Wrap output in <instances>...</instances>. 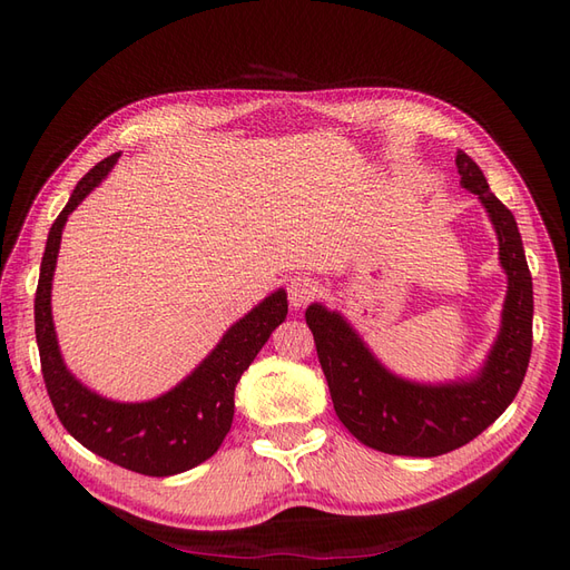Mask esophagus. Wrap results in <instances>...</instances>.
<instances>
[{"label":"esophagus","mask_w":570,"mask_h":570,"mask_svg":"<svg viewBox=\"0 0 570 570\" xmlns=\"http://www.w3.org/2000/svg\"><path fill=\"white\" fill-rule=\"evenodd\" d=\"M316 295H318V283L316 278H312V275H297V278H292L287 285V297L295 308L306 306Z\"/></svg>","instance_id":"1"}]
</instances>
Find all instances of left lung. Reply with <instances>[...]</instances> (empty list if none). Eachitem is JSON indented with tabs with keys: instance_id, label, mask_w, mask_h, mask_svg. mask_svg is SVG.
<instances>
[{
	"instance_id": "8db88e82",
	"label": "left lung",
	"mask_w": 570,
	"mask_h": 570,
	"mask_svg": "<svg viewBox=\"0 0 570 570\" xmlns=\"http://www.w3.org/2000/svg\"><path fill=\"white\" fill-rule=\"evenodd\" d=\"M461 185L485 206L509 275L502 333L488 364L469 383L416 385L377 364L340 314L306 308L321 368L342 425L371 450L396 456H440L475 440L519 394L532 350V278L519 226L465 151L456 154Z\"/></svg>"
}]
</instances>
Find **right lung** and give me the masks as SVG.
Returning <instances> with one entry per match:
<instances>
[{"label":"right lung","instance_id":"obj_1","mask_svg":"<svg viewBox=\"0 0 570 570\" xmlns=\"http://www.w3.org/2000/svg\"><path fill=\"white\" fill-rule=\"evenodd\" d=\"M120 154L99 161L76 185L63 212L51 223L36 292V337L45 387L61 425L82 446L128 471L166 478L195 469L214 456L228 435L235 413V385L271 333L287 316L285 289L273 292L262 304L223 335L193 375L159 400L142 404L109 402L82 387L66 371L55 323H51V278L63 223L76 206L105 180Z\"/></svg>","mask_w":570,"mask_h":570}]
</instances>
